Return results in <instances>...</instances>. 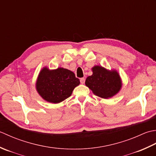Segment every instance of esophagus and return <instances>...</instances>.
Wrapping results in <instances>:
<instances>
[{
    "label": "esophagus",
    "instance_id": "esophagus-1",
    "mask_svg": "<svg viewBox=\"0 0 156 156\" xmlns=\"http://www.w3.org/2000/svg\"><path fill=\"white\" fill-rule=\"evenodd\" d=\"M85 78L83 77V78L80 79V82H81V84H83L84 83H85Z\"/></svg>",
    "mask_w": 156,
    "mask_h": 156
}]
</instances>
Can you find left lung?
Returning a JSON list of instances; mask_svg holds the SVG:
<instances>
[{
	"label": "left lung",
	"mask_w": 156,
	"mask_h": 156,
	"mask_svg": "<svg viewBox=\"0 0 156 156\" xmlns=\"http://www.w3.org/2000/svg\"><path fill=\"white\" fill-rule=\"evenodd\" d=\"M93 74L85 80V85L96 96L108 98L118 93L122 86L118 73L107 71L102 66H96L92 68Z\"/></svg>",
	"instance_id": "obj_1"
}]
</instances>
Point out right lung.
I'll use <instances>...</instances> for the list:
<instances>
[{"mask_svg": "<svg viewBox=\"0 0 156 156\" xmlns=\"http://www.w3.org/2000/svg\"><path fill=\"white\" fill-rule=\"evenodd\" d=\"M79 83V79L68 69L58 68L50 71L44 68L38 76L36 89L43 99L56 104L71 96Z\"/></svg>", "mask_w": 156, "mask_h": 156, "instance_id": "add662e5", "label": "right lung"}]
</instances>
